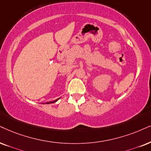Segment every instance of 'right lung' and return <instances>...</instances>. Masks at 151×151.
<instances>
[{"mask_svg":"<svg viewBox=\"0 0 151 151\" xmlns=\"http://www.w3.org/2000/svg\"><path fill=\"white\" fill-rule=\"evenodd\" d=\"M60 98H59L58 99H56V100H53V101H52V102H46L45 104H52V103H55L56 102H57V101H58Z\"/></svg>","mask_w":151,"mask_h":151,"instance_id":"obj_1","label":"right lung"}]
</instances>
